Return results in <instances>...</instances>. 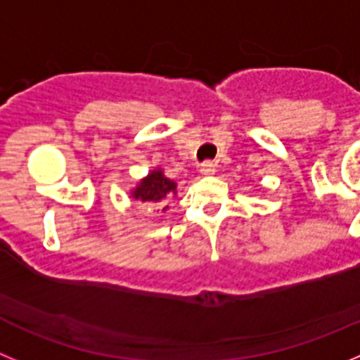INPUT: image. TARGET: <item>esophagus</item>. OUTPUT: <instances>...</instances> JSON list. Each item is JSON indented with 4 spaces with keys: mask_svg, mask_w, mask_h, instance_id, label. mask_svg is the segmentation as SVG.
<instances>
[{
    "mask_svg": "<svg viewBox=\"0 0 360 360\" xmlns=\"http://www.w3.org/2000/svg\"><path fill=\"white\" fill-rule=\"evenodd\" d=\"M217 170V165L213 163V161H204L202 165H200V174L202 176H213Z\"/></svg>",
    "mask_w": 360,
    "mask_h": 360,
    "instance_id": "1",
    "label": "esophagus"
}]
</instances>
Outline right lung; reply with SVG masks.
Wrapping results in <instances>:
<instances>
[{
	"instance_id": "right-lung-1",
	"label": "right lung",
	"mask_w": 360,
	"mask_h": 360,
	"mask_svg": "<svg viewBox=\"0 0 360 360\" xmlns=\"http://www.w3.org/2000/svg\"><path fill=\"white\" fill-rule=\"evenodd\" d=\"M176 188L177 184L172 179L165 177L161 168H156V170H152L147 177H143L138 183V186L132 190V197L136 200H141V202L160 204V206H163L165 212V210H168L165 200H168L170 197H176Z\"/></svg>"
}]
</instances>
